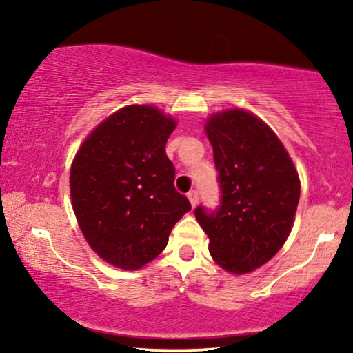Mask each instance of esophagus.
<instances>
[{
	"label": "esophagus",
	"mask_w": 353,
	"mask_h": 353,
	"mask_svg": "<svg viewBox=\"0 0 353 353\" xmlns=\"http://www.w3.org/2000/svg\"><path fill=\"white\" fill-rule=\"evenodd\" d=\"M188 199H190L192 207H196L197 202H199V191H197V190H191L190 192H188Z\"/></svg>",
	"instance_id": "34e87169"
}]
</instances>
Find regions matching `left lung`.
Instances as JSON below:
<instances>
[{
  "mask_svg": "<svg viewBox=\"0 0 353 353\" xmlns=\"http://www.w3.org/2000/svg\"><path fill=\"white\" fill-rule=\"evenodd\" d=\"M205 133L221 199L216 210L199 205L194 215L209 236L212 259L233 274L250 273L286 243L301 180L273 130L248 110L214 114Z\"/></svg>",
  "mask_w": 353,
  "mask_h": 353,
  "instance_id": "8db88e82",
  "label": "left lung"
}]
</instances>
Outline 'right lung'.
Segmentation results:
<instances>
[{
  "instance_id": "add662e5",
  "label": "right lung",
  "mask_w": 353,
  "mask_h": 353,
  "mask_svg": "<svg viewBox=\"0 0 353 353\" xmlns=\"http://www.w3.org/2000/svg\"><path fill=\"white\" fill-rule=\"evenodd\" d=\"M176 122L152 105H127L99 123L70 168V197L80 230L105 262L138 270L165 249L191 210L173 186L165 143Z\"/></svg>"
}]
</instances>
